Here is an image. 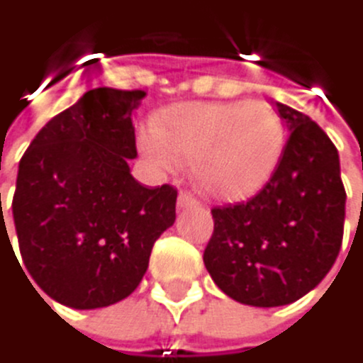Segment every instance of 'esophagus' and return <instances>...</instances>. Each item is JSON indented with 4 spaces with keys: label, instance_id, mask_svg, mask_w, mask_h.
<instances>
[{
    "label": "esophagus",
    "instance_id": "obj_1",
    "mask_svg": "<svg viewBox=\"0 0 363 363\" xmlns=\"http://www.w3.org/2000/svg\"><path fill=\"white\" fill-rule=\"evenodd\" d=\"M198 198L191 196L189 191H180L178 194V208H191V206H198Z\"/></svg>",
    "mask_w": 363,
    "mask_h": 363
}]
</instances>
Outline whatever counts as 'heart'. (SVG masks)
Masks as SVG:
<instances>
[{"instance_id":"b5f03b06","label":"heart","mask_w":363,"mask_h":363,"mask_svg":"<svg viewBox=\"0 0 363 363\" xmlns=\"http://www.w3.org/2000/svg\"><path fill=\"white\" fill-rule=\"evenodd\" d=\"M287 125L268 101H187L163 108L138 135L142 155L161 169L191 163L196 185L221 200L259 191L277 172Z\"/></svg>"}]
</instances>
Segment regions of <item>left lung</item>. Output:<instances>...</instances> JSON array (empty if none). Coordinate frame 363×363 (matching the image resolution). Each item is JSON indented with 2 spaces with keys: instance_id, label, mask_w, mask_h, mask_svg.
<instances>
[{
  "instance_id": "8db88e82",
  "label": "left lung",
  "mask_w": 363,
  "mask_h": 363,
  "mask_svg": "<svg viewBox=\"0 0 363 363\" xmlns=\"http://www.w3.org/2000/svg\"><path fill=\"white\" fill-rule=\"evenodd\" d=\"M289 127L283 159L247 202L215 206L204 264L240 304L285 306L332 270L345 230V185L334 142L306 114L277 104Z\"/></svg>"
}]
</instances>
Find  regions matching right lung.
<instances>
[{
    "label": "right lung",
    "mask_w": 363,
    "mask_h": 363,
    "mask_svg": "<svg viewBox=\"0 0 363 363\" xmlns=\"http://www.w3.org/2000/svg\"><path fill=\"white\" fill-rule=\"evenodd\" d=\"M144 95L86 91L38 131L18 163L12 217L23 266L63 306L91 311L127 298L176 219L172 185L148 189L129 174L127 159L138 155L131 112Z\"/></svg>",
    "instance_id": "right-lung-1"
}]
</instances>
